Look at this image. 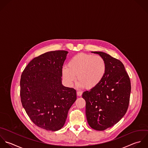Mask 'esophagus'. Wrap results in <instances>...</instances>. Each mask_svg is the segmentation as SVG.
<instances>
[{
  "instance_id": "1",
  "label": "esophagus",
  "mask_w": 148,
  "mask_h": 148,
  "mask_svg": "<svg viewBox=\"0 0 148 148\" xmlns=\"http://www.w3.org/2000/svg\"><path fill=\"white\" fill-rule=\"evenodd\" d=\"M77 96H81L82 95V93L81 92L78 91V92H77Z\"/></svg>"
}]
</instances>
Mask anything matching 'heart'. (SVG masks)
<instances>
[{
    "label": "heart",
    "instance_id": "heart-1",
    "mask_svg": "<svg viewBox=\"0 0 148 148\" xmlns=\"http://www.w3.org/2000/svg\"><path fill=\"white\" fill-rule=\"evenodd\" d=\"M107 70L105 60L99 55L80 53L72 57L67 66L62 69L65 82L71 86L76 79L80 88L88 89L96 87L104 78Z\"/></svg>",
    "mask_w": 148,
    "mask_h": 148
}]
</instances>
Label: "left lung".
Here are the masks:
<instances>
[{"label":"left lung","instance_id":"8db88e82","mask_svg":"<svg viewBox=\"0 0 148 148\" xmlns=\"http://www.w3.org/2000/svg\"><path fill=\"white\" fill-rule=\"evenodd\" d=\"M103 58L107 64L106 75L95 88L84 92L86 116L93 129L103 131L117 123L128 109L131 92L130 78L123 64L103 52H92Z\"/></svg>","mask_w":148,"mask_h":148}]
</instances>
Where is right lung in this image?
Returning <instances> with one entry per match:
<instances>
[{"label": "right lung", "mask_w": 148, "mask_h": 148, "mask_svg": "<svg viewBox=\"0 0 148 148\" xmlns=\"http://www.w3.org/2000/svg\"><path fill=\"white\" fill-rule=\"evenodd\" d=\"M68 52L55 51L32 59L20 81L21 103L31 121L48 131L61 129L77 99L76 90L62 84V68Z\"/></svg>", "instance_id": "obj_1"}]
</instances>
